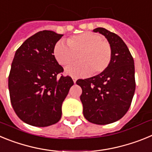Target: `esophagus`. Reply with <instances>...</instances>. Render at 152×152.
<instances>
[{"instance_id": "1", "label": "esophagus", "mask_w": 152, "mask_h": 152, "mask_svg": "<svg viewBox=\"0 0 152 152\" xmlns=\"http://www.w3.org/2000/svg\"><path fill=\"white\" fill-rule=\"evenodd\" d=\"M72 79H73V81H74V83H76V81H77V78H76V77H72Z\"/></svg>"}]
</instances>
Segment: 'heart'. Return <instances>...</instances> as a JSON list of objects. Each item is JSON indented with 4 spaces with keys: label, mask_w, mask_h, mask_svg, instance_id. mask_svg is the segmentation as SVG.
Wrapping results in <instances>:
<instances>
[{
    "label": "heart",
    "mask_w": 152,
    "mask_h": 152,
    "mask_svg": "<svg viewBox=\"0 0 152 152\" xmlns=\"http://www.w3.org/2000/svg\"><path fill=\"white\" fill-rule=\"evenodd\" d=\"M68 45L62 41L58 42L53 49L56 61L63 67H68L66 72L75 76L97 75L107 70L112 60L110 44L103 40L100 35L85 32L71 36L67 40Z\"/></svg>",
    "instance_id": "1"
}]
</instances>
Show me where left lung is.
Masks as SVG:
<instances>
[{
  "mask_svg": "<svg viewBox=\"0 0 152 152\" xmlns=\"http://www.w3.org/2000/svg\"><path fill=\"white\" fill-rule=\"evenodd\" d=\"M105 36L112 47L111 62L106 71L76 84L82 89L84 116L90 123L107 125L123 117L131 106L135 90L134 60L119 36L104 28L94 29Z\"/></svg>",
  "mask_w": 152,
  "mask_h": 152,
  "instance_id": "left-lung-1",
  "label": "left lung"
}]
</instances>
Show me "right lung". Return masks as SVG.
<instances>
[{"label":"right lung","mask_w":152,"mask_h":152,"mask_svg":"<svg viewBox=\"0 0 152 152\" xmlns=\"http://www.w3.org/2000/svg\"><path fill=\"white\" fill-rule=\"evenodd\" d=\"M62 36L40 31L16 51L8 77L10 103L17 116L31 126L45 127L59 121L62 103L74 84L70 76H63L53 55Z\"/></svg>","instance_id":"obj_1"}]
</instances>
